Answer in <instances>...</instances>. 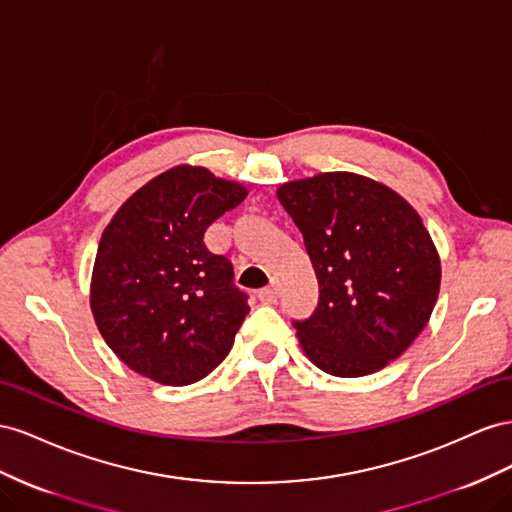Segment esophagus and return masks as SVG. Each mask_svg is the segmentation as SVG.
<instances>
[{"instance_id":"34e87169","label":"esophagus","mask_w":512,"mask_h":512,"mask_svg":"<svg viewBox=\"0 0 512 512\" xmlns=\"http://www.w3.org/2000/svg\"><path fill=\"white\" fill-rule=\"evenodd\" d=\"M279 294H281V287L276 285V283H272L270 287H266V289H259L257 291V298L264 302V304H272V302H276L279 300Z\"/></svg>"}]
</instances>
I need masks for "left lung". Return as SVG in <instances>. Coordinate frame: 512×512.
<instances>
[{"instance_id":"left-lung-1","label":"left lung","mask_w":512,"mask_h":512,"mask_svg":"<svg viewBox=\"0 0 512 512\" xmlns=\"http://www.w3.org/2000/svg\"><path fill=\"white\" fill-rule=\"evenodd\" d=\"M302 231L319 283L315 313L294 321L309 360L337 377L371 375L427 326L440 255L418 212L382 182L349 171L276 188Z\"/></svg>"}]
</instances>
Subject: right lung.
I'll return each instance as SVG.
<instances>
[{
  "label": "right lung",
  "mask_w": 512,
  "mask_h": 512,
  "mask_svg": "<svg viewBox=\"0 0 512 512\" xmlns=\"http://www.w3.org/2000/svg\"><path fill=\"white\" fill-rule=\"evenodd\" d=\"M246 186L178 165L130 195L102 231L90 306L126 367L188 386L225 360L248 313L233 268L203 233L246 199Z\"/></svg>",
  "instance_id": "add662e5"
}]
</instances>
